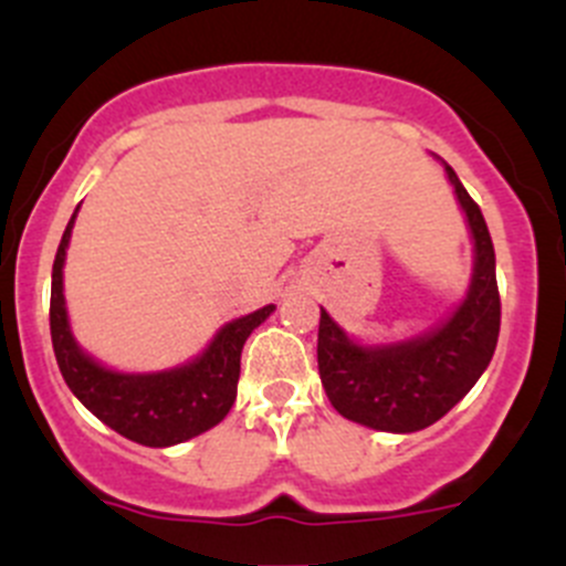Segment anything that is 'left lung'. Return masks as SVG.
I'll use <instances>...</instances> for the list:
<instances>
[{
  "label": "left lung",
  "mask_w": 566,
  "mask_h": 566,
  "mask_svg": "<svg viewBox=\"0 0 566 566\" xmlns=\"http://www.w3.org/2000/svg\"><path fill=\"white\" fill-rule=\"evenodd\" d=\"M446 171L475 240L473 284L451 321L409 343L361 348L321 310L317 370L323 389L339 415L376 431L409 434L446 417L486 370L501 334L490 229L457 171L451 166Z\"/></svg>",
  "instance_id": "8db88e82"
}]
</instances>
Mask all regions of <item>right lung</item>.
I'll return each instance as SVG.
<instances>
[{
	"instance_id": "obj_1",
	"label": "right lung",
	"mask_w": 566,
	"mask_h": 566,
	"mask_svg": "<svg viewBox=\"0 0 566 566\" xmlns=\"http://www.w3.org/2000/svg\"><path fill=\"white\" fill-rule=\"evenodd\" d=\"M76 212L65 227L52 265V328L54 356L71 392L113 431L149 448H168L199 437L223 420L238 398L240 350L249 334L273 312L271 306L227 323L210 348L190 365L166 373L126 376L113 373L80 350L69 328L63 301V260Z\"/></svg>"
}]
</instances>
